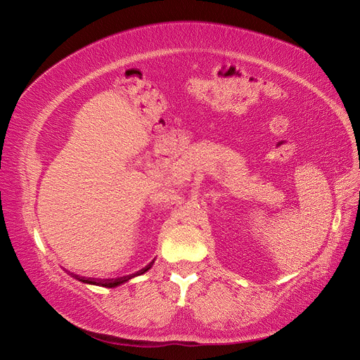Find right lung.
<instances>
[{"instance_id":"1","label":"right lung","mask_w":360,"mask_h":360,"mask_svg":"<svg viewBox=\"0 0 360 360\" xmlns=\"http://www.w3.org/2000/svg\"><path fill=\"white\" fill-rule=\"evenodd\" d=\"M155 261H151V263L148 266H146L144 269H141L139 271H136V274L134 275H127V276H122V278H115V279H94V278H84V276H78V275H72L75 279H78L81 282H84V284H89V285H99V287H106V288H115L118 285L124 284V282H127L129 279H132L135 276H139L146 274V271L148 269H151V266H153Z\"/></svg>"}]
</instances>
